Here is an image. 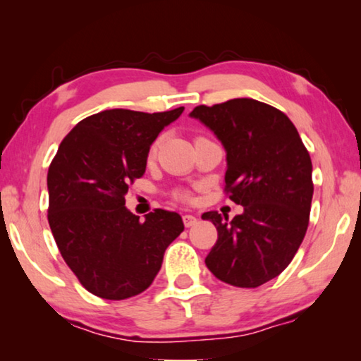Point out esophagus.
<instances>
[{
  "label": "esophagus",
  "instance_id": "1",
  "mask_svg": "<svg viewBox=\"0 0 361 361\" xmlns=\"http://www.w3.org/2000/svg\"><path fill=\"white\" fill-rule=\"evenodd\" d=\"M183 223H185L186 228H191V226L197 223V218H195L194 215H185L183 216Z\"/></svg>",
  "mask_w": 361,
  "mask_h": 361
}]
</instances>
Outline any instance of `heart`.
Masks as SVG:
<instances>
[{
  "mask_svg": "<svg viewBox=\"0 0 361 361\" xmlns=\"http://www.w3.org/2000/svg\"><path fill=\"white\" fill-rule=\"evenodd\" d=\"M156 149H157V142L151 146V156L154 154ZM173 197L181 200V202H189V200H191V192L186 191V189H178V191L173 192Z\"/></svg>",
  "mask_w": 361,
  "mask_h": 361,
  "instance_id": "obj_1",
  "label": "heart"
}]
</instances>
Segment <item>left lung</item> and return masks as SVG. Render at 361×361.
Here are the masks:
<instances>
[{"label":"left lung","mask_w":361,"mask_h":361,"mask_svg":"<svg viewBox=\"0 0 361 361\" xmlns=\"http://www.w3.org/2000/svg\"><path fill=\"white\" fill-rule=\"evenodd\" d=\"M199 119L226 149L224 191L243 207L232 219L207 212L218 240L205 258L216 279L256 288L277 277L295 258L309 226L312 162L288 116L253 99L199 105Z\"/></svg>","instance_id":"1"}]
</instances>
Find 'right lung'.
<instances>
[{
  "mask_svg": "<svg viewBox=\"0 0 361 361\" xmlns=\"http://www.w3.org/2000/svg\"><path fill=\"white\" fill-rule=\"evenodd\" d=\"M183 106L164 113L105 109L73 127L47 172V219L60 255L85 290L121 301L152 283L185 224L156 209L140 221L126 209L149 146Z\"/></svg>",
  "mask_w": 361,
  "mask_h": 361,
  "instance_id": "obj_1",
  "label": "right lung"
}]
</instances>
